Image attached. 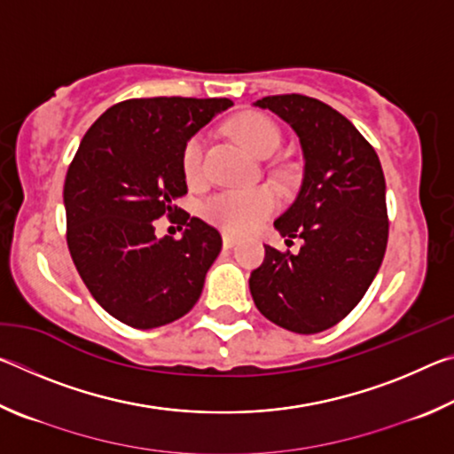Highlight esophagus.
Here are the masks:
<instances>
[{
  "label": "esophagus",
  "instance_id": "obj_1",
  "mask_svg": "<svg viewBox=\"0 0 454 454\" xmlns=\"http://www.w3.org/2000/svg\"><path fill=\"white\" fill-rule=\"evenodd\" d=\"M222 244H224V248H232V246L238 244V236L232 232H222Z\"/></svg>",
  "mask_w": 454,
  "mask_h": 454
}]
</instances>
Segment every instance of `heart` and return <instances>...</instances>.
Listing matches in <instances>:
<instances>
[{"label":"heart","mask_w":454,"mask_h":454,"mask_svg":"<svg viewBox=\"0 0 454 454\" xmlns=\"http://www.w3.org/2000/svg\"><path fill=\"white\" fill-rule=\"evenodd\" d=\"M230 129L236 140L256 158H270L280 145L278 128L262 114H242L230 124ZM202 160L204 136L196 134L182 148V172L188 182H196L202 176ZM276 208L278 194L272 188L260 186L216 192L202 204V214L206 220L228 232L244 234L274 214Z\"/></svg>","instance_id":"b5f03b06"}]
</instances>
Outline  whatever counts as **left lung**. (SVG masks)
I'll return each instance as SVG.
<instances>
[{
	"label": "left lung",
	"mask_w": 454,
	"mask_h": 454,
	"mask_svg": "<svg viewBox=\"0 0 454 454\" xmlns=\"http://www.w3.org/2000/svg\"><path fill=\"white\" fill-rule=\"evenodd\" d=\"M294 129L304 174L290 208L274 220L280 236L302 238L298 254L264 246L250 274L256 309L290 333L317 334L363 301L388 242L387 184L380 160L334 107L309 96L254 102Z\"/></svg>",
	"instance_id": "8db88e82"
}]
</instances>
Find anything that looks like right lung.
<instances>
[{
	"label": "right lung",
	"mask_w": 454,
	"mask_h": 454,
	"mask_svg": "<svg viewBox=\"0 0 454 454\" xmlns=\"http://www.w3.org/2000/svg\"><path fill=\"white\" fill-rule=\"evenodd\" d=\"M228 98L126 99L82 137L64 184L67 248L91 296L124 325L158 328L192 310L222 248L216 228L182 212L180 240L153 220L188 192L182 148Z\"/></svg>",
	"instance_id": "add662e5"
}]
</instances>
